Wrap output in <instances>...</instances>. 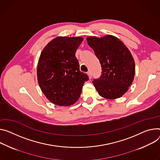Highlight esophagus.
Listing matches in <instances>:
<instances>
[{
    "mask_svg": "<svg viewBox=\"0 0 160 160\" xmlns=\"http://www.w3.org/2000/svg\"><path fill=\"white\" fill-rule=\"evenodd\" d=\"M88 76H89V79H91V77H92V74H91V71H88Z\"/></svg>",
    "mask_w": 160,
    "mask_h": 160,
    "instance_id": "1",
    "label": "esophagus"
}]
</instances>
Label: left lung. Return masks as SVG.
<instances>
[{
  "label": "left lung",
  "mask_w": 160,
  "mask_h": 160,
  "mask_svg": "<svg viewBox=\"0 0 160 160\" xmlns=\"http://www.w3.org/2000/svg\"><path fill=\"white\" fill-rule=\"evenodd\" d=\"M102 69L101 75L94 79V85L104 98L115 99L122 96L132 83L135 64L128 47L117 37L106 35L101 38H87Z\"/></svg>",
  "instance_id": "obj_1"
}]
</instances>
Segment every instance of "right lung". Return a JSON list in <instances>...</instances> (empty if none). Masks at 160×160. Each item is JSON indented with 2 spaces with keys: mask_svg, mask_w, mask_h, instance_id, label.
I'll return each mask as SVG.
<instances>
[{
  "mask_svg": "<svg viewBox=\"0 0 160 160\" xmlns=\"http://www.w3.org/2000/svg\"><path fill=\"white\" fill-rule=\"evenodd\" d=\"M82 37L59 36L42 50L37 67L40 88L52 103L69 107L78 101L88 76L80 71L75 53Z\"/></svg>",
  "mask_w": 160,
  "mask_h": 160,
  "instance_id": "add662e5",
  "label": "right lung"
}]
</instances>
